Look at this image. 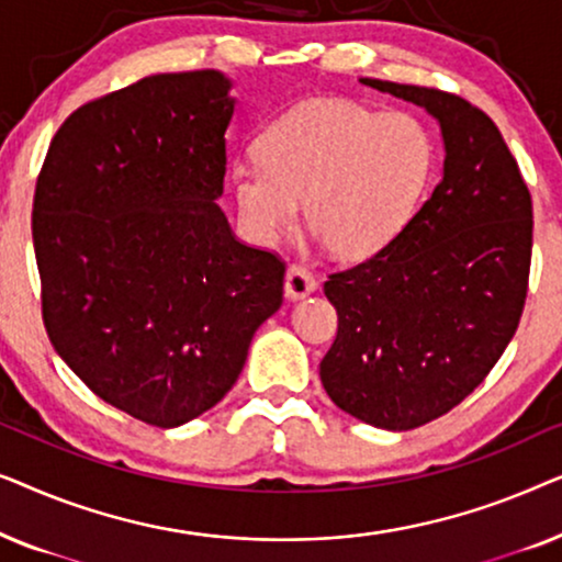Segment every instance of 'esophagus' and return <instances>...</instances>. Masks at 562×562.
<instances>
[{"mask_svg": "<svg viewBox=\"0 0 562 562\" xmlns=\"http://www.w3.org/2000/svg\"><path fill=\"white\" fill-rule=\"evenodd\" d=\"M283 291H286L289 302H299V299L312 296L317 291V281L306 268L291 266L286 271V281H283Z\"/></svg>", "mask_w": 562, "mask_h": 562, "instance_id": "1", "label": "esophagus"}]
</instances>
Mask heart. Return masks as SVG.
Wrapping results in <instances>:
<instances>
[{
    "instance_id": "b5f03b06",
    "label": "heart",
    "mask_w": 562,
    "mask_h": 562,
    "mask_svg": "<svg viewBox=\"0 0 562 562\" xmlns=\"http://www.w3.org/2000/svg\"><path fill=\"white\" fill-rule=\"evenodd\" d=\"M432 168V137L414 114L317 97L266 127L260 158L229 166V189L252 243L279 240L304 199L319 240L342 258H368L406 227Z\"/></svg>"
}]
</instances>
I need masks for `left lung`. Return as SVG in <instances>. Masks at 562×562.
<instances>
[{
	"label": "left lung",
	"instance_id": "8db88e82",
	"mask_svg": "<svg viewBox=\"0 0 562 562\" xmlns=\"http://www.w3.org/2000/svg\"><path fill=\"white\" fill-rule=\"evenodd\" d=\"M360 83L422 106L445 148L440 183L402 233L325 281L340 325L319 363L322 386L350 417L402 432L463 402L517 333L532 199L498 127L465 99Z\"/></svg>",
	"mask_w": 562,
	"mask_h": 562
}]
</instances>
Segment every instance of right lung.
I'll list each match as a JSON object with an SVG mask.
<instances>
[{
	"label": "right lung",
	"mask_w": 562,
	"mask_h": 562,
	"mask_svg": "<svg viewBox=\"0 0 562 562\" xmlns=\"http://www.w3.org/2000/svg\"><path fill=\"white\" fill-rule=\"evenodd\" d=\"M235 106L222 71L148 76L76 110L35 189L53 348L99 398L164 429L235 386L283 302L286 268L217 204Z\"/></svg>",
	"instance_id": "1"
}]
</instances>
